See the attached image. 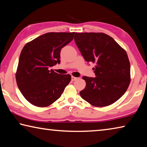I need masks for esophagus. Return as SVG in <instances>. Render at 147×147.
I'll return each mask as SVG.
<instances>
[{
    "label": "esophagus",
    "mask_w": 147,
    "mask_h": 147,
    "mask_svg": "<svg viewBox=\"0 0 147 147\" xmlns=\"http://www.w3.org/2000/svg\"><path fill=\"white\" fill-rule=\"evenodd\" d=\"M76 79H77L76 77H74V76H72V77H71V80H72V81H74V80H76Z\"/></svg>",
    "instance_id": "1"
}]
</instances>
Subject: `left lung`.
<instances>
[{"label": "left lung", "instance_id": "obj_1", "mask_svg": "<svg viewBox=\"0 0 147 147\" xmlns=\"http://www.w3.org/2000/svg\"><path fill=\"white\" fill-rule=\"evenodd\" d=\"M74 41L85 60L96 65V77L83 76L86 86L80 92L91 105L107 106L119 100L130 83L127 53L108 35L100 32L76 33Z\"/></svg>", "mask_w": 147, "mask_h": 147}]
</instances>
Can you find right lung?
<instances>
[{
	"instance_id": "obj_1",
	"label": "right lung",
	"mask_w": 147,
	"mask_h": 147,
	"mask_svg": "<svg viewBox=\"0 0 147 147\" xmlns=\"http://www.w3.org/2000/svg\"><path fill=\"white\" fill-rule=\"evenodd\" d=\"M74 33L49 32L27 43L22 49L16 82L22 94L32 105L50 106L70 82V74H59L49 67L60 63L61 50L73 40Z\"/></svg>"
}]
</instances>
